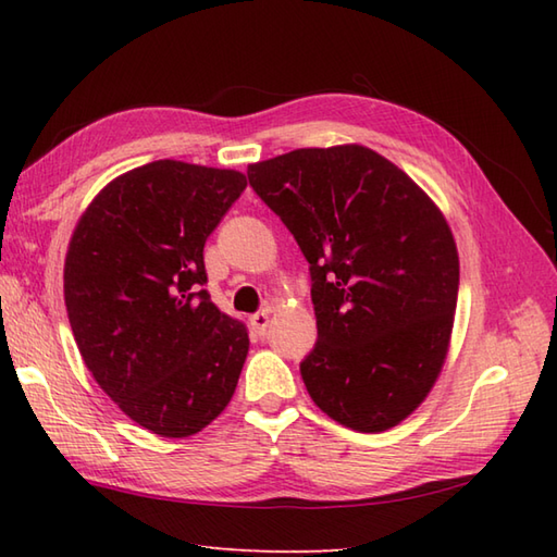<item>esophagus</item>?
<instances>
[{
	"label": "esophagus",
	"mask_w": 557,
	"mask_h": 557,
	"mask_svg": "<svg viewBox=\"0 0 557 557\" xmlns=\"http://www.w3.org/2000/svg\"><path fill=\"white\" fill-rule=\"evenodd\" d=\"M268 325H270V313L268 311H260V313L251 315V327L256 330L258 335H263L265 330H268Z\"/></svg>",
	"instance_id": "1"
}]
</instances>
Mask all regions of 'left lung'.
I'll return each mask as SVG.
<instances>
[{
	"label": "left lung",
	"mask_w": 557,
	"mask_h": 557,
	"mask_svg": "<svg viewBox=\"0 0 557 557\" xmlns=\"http://www.w3.org/2000/svg\"><path fill=\"white\" fill-rule=\"evenodd\" d=\"M246 174L311 265L318 342L301 377L315 407L359 433L393 429L429 397L453 337L459 256L441 208L359 144Z\"/></svg>",
	"instance_id": "8db88e82"
}]
</instances>
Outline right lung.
I'll return each instance as SVG.
<instances>
[{
    "instance_id": "obj_1",
    "label": "right lung",
    "mask_w": 557,
    "mask_h": 557,
    "mask_svg": "<svg viewBox=\"0 0 557 557\" xmlns=\"http://www.w3.org/2000/svg\"><path fill=\"white\" fill-rule=\"evenodd\" d=\"M246 174L182 160L124 172L71 234L64 304L86 369L160 437L215 421L239 383L248 330L200 289L203 246Z\"/></svg>"
}]
</instances>
